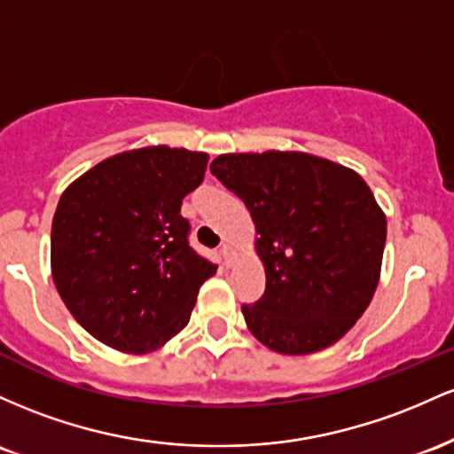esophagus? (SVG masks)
I'll use <instances>...</instances> for the list:
<instances>
[{"instance_id":"1","label":"esophagus","mask_w":454,"mask_h":454,"mask_svg":"<svg viewBox=\"0 0 454 454\" xmlns=\"http://www.w3.org/2000/svg\"><path fill=\"white\" fill-rule=\"evenodd\" d=\"M218 251H221L223 263H225V266H231V248H229V244H221V248H218Z\"/></svg>"}]
</instances>
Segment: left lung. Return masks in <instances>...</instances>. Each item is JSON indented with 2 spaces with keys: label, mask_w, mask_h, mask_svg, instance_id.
Wrapping results in <instances>:
<instances>
[{
  "label": "left lung",
  "mask_w": 454,
  "mask_h": 454,
  "mask_svg": "<svg viewBox=\"0 0 454 454\" xmlns=\"http://www.w3.org/2000/svg\"><path fill=\"white\" fill-rule=\"evenodd\" d=\"M212 176L257 227L266 292L242 304L248 330L278 354H313L360 319L380 281L386 216L358 173L300 152L223 154Z\"/></svg>",
  "instance_id": "left-lung-1"
}]
</instances>
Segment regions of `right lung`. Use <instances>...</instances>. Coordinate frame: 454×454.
Returning a JSON list of instances; mask_svg holds the SVG:
<instances>
[{
    "instance_id": "1",
    "label": "right lung",
    "mask_w": 454,
    "mask_h": 454,
    "mask_svg": "<svg viewBox=\"0 0 454 454\" xmlns=\"http://www.w3.org/2000/svg\"><path fill=\"white\" fill-rule=\"evenodd\" d=\"M206 167L201 152L144 147L111 156L66 188L51 266L64 304L91 337L145 354L188 324L218 268L191 247V223L180 214Z\"/></svg>"
}]
</instances>
